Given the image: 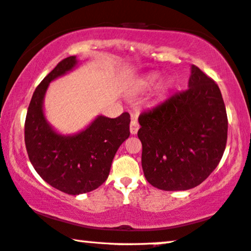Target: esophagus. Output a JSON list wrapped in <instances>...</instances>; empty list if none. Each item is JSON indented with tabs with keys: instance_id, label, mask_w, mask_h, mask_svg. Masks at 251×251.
<instances>
[{
	"instance_id": "esophagus-1",
	"label": "esophagus",
	"mask_w": 251,
	"mask_h": 251,
	"mask_svg": "<svg viewBox=\"0 0 251 251\" xmlns=\"http://www.w3.org/2000/svg\"><path fill=\"white\" fill-rule=\"evenodd\" d=\"M139 128H140V126H139L138 122H136V119L133 118L131 124H129V131H131V134H134L135 135L136 133H138Z\"/></svg>"
}]
</instances>
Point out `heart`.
<instances>
[{
    "mask_svg": "<svg viewBox=\"0 0 251 251\" xmlns=\"http://www.w3.org/2000/svg\"><path fill=\"white\" fill-rule=\"evenodd\" d=\"M157 81H158V75H150L148 76H146V78L136 81L135 88L140 89V91H148V89H151L152 87L156 85ZM171 88H172V83L170 81H166L159 87L158 93H157V94H158L159 98H162V99L165 98V96L170 93V91H171Z\"/></svg>",
    "mask_w": 251,
    "mask_h": 251,
    "instance_id": "heart-1",
    "label": "heart"
}]
</instances>
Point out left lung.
I'll return each mask as SVG.
<instances>
[{"label":"left lung","mask_w":251,"mask_h":251,"mask_svg":"<svg viewBox=\"0 0 251 251\" xmlns=\"http://www.w3.org/2000/svg\"><path fill=\"white\" fill-rule=\"evenodd\" d=\"M142 170L158 189L199 186L219 164L227 141V115L219 87L190 66L188 89L139 117Z\"/></svg>","instance_id":"1"}]
</instances>
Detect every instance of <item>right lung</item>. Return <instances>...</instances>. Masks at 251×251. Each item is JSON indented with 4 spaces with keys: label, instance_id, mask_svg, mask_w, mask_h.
<instances>
[{
    "label": "right lung",
    "instance_id": "1",
    "mask_svg": "<svg viewBox=\"0 0 251 251\" xmlns=\"http://www.w3.org/2000/svg\"><path fill=\"white\" fill-rule=\"evenodd\" d=\"M75 56L63 59L33 93L25 120V145L38 175L70 195L92 192L108 179L112 159L129 136L128 112L117 118L99 115L75 134H63L47 120L43 102L50 82L78 68Z\"/></svg>",
    "mask_w": 251,
    "mask_h": 251
}]
</instances>
